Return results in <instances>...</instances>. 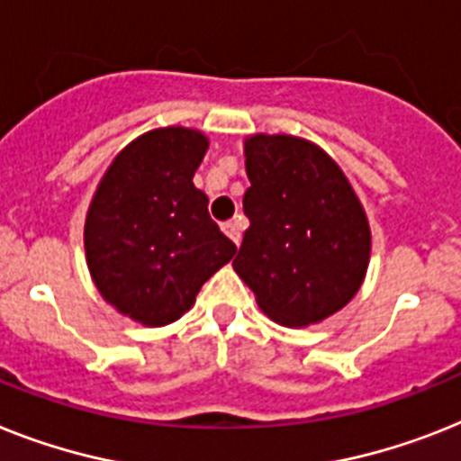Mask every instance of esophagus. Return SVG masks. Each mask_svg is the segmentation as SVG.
Returning a JSON list of instances; mask_svg holds the SVG:
<instances>
[{
	"label": "esophagus",
	"mask_w": 461,
	"mask_h": 461,
	"mask_svg": "<svg viewBox=\"0 0 461 461\" xmlns=\"http://www.w3.org/2000/svg\"><path fill=\"white\" fill-rule=\"evenodd\" d=\"M223 233L228 235V238L233 240L235 245H240V240H242V219H233V221H226L223 223Z\"/></svg>",
	"instance_id": "obj_1"
}]
</instances>
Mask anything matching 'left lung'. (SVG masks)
Returning a JSON list of instances; mask_svg holds the SVG:
<instances>
[{"label":"left lung","instance_id":"8db88e82","mask_svg":"<svg viewBox=\"0 0 461 461\" xmlns=\"http://www.w3.org/2000/svg\"><path fill=\"white\" fill-rule=\"evenodd\" d=\"M249 219L233 268L258 308L306 327L351 302L370 264V223L348 178L315 143L287 134L245 140Z\"/></svg>","mask_w":461,"mask_h":461}]
</instances>
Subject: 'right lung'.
I'll list each match as a JSON object with an SVG mask.
<instances>
[{"instance_id": "right-lung-1", "label": "right lung", "mask_w": 461, "mask_h": 461, "mask_svg": "<svg viewBox=\"0 0 461 461\" xmlns=\"http://www.w3.org/2000/svg\"><path fill=\"white\" fill-rule=\"evenodd\" d=\"M207 148L197 129H153L113 159L89 204L91 277L110 306L140 325L178 321L235 254L193 184Z\"/></svg>"}]
</instances>
